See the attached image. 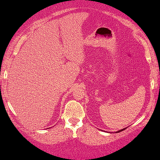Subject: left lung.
<instances>
[{
  "label": "left lung",
  "instance_id": "1",
  "mask_svg": "<svg viewBox=\"0 0 160 160\" xmlns=\"http://www.w3.org/2000/svg\"><path fill=\"white\" fill-rule=\"evenodd\" d=\"M125 129H126V128H124V129H122V130H118V131H116V132H116V133H117V132H122V131H123V130H125Z\"/></svg>",
  "mask_w": 160,
  "mask_h": 160
}]
</instances>
